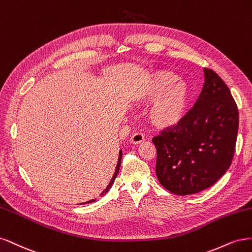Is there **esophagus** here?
<instances>
[{"mask_svg":"<svg viewBox=\"0 0 252 252\" xmlns=\"http://www.w3.org/2000/svg\"><path fill=\"white\" fill-rule=\"evenodd\" d=\"M144 140V136L142 133H135L129 138V142L132 144H139Z\"/></svg>","mask_w":252,"mask_h":252,"instance_id":"1","label":"esophagus"}]
</instances>
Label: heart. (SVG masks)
Returning <instances> with one entry per match:
<instances>
[{"label": "heart", "mask_w": 252, "mask_h": 252, "mask_svg": "<svg viewBox=\"0 0 252 252\" xmlns=\"http://www.w3.org/2000/svg\"><path fill=\"white\" fill-rule=\"evenodd\" d=\"M191 99L189 85L167 71H157L145 78L135 94V101L151 103L148 118L159 129L179 126L188 115Z\"/></svg>", "instance_id": "b5f03b06"}]
</instances>
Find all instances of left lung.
I'll list each match as a JSON object with an SVG mask.
<instances>
[{
	"label": "left lung",
	"mask_w": 252,
	"mask_h": 252,
	"mask_svg": "<svg viewBox=\"0 0 252 252\" xmlns=\"http://www.w3.org/2000/svg\"><path fill=\"white\" fill-rule=\"evenodd\" d=\"M204 85L193 108L174 131L154 137L160 184L179 196L213 186L229 168L239 128V111L230 90L204 68Z\"/></svg>",
	"instance_id": "left-lung-1"
}]
</instances>
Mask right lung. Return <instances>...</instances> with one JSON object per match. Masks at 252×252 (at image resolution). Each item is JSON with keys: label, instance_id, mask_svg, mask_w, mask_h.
Masks as SVG:
<instances>
[{"label": "right lung", "instance_id": "add662e5", "mask_svg": "<svg viewBox=\"0 0 252 252\" xmlns=\"http://www.w3.org/2000/svg\"><path fill=\"white\" fill-rule=\"evenodd\" d=\"M121 158H123V151H119V156H118V162H117V165H116V169H115V173H114V176H113V178L111 179V181H110V183H109V185L107 186V189H105L101 193H100V196H103V194H105L107 193L108 191H109V189L112 188V185H113V183H114V181H115V179H116V177H117V175H118V172H119V167H120V164H121ZM96 200L95 199H93V200H90V201H88V202H85V203H92V202H95ZM84 203V204H85ZM83 204V203H82Z\"/></svg>", "mask_w": 252, "mask_h": 252}]
</instances>
